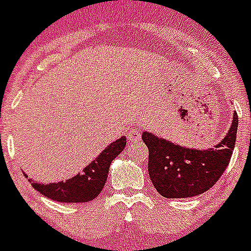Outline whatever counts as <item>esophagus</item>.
<instances>
[{"label":"esophagus","mask_w":251,"mask_h":251,"mask_svg":"<svg viewBox=\"0 0 251 251\" xmlns=\"http://www.w3.org/2000/svg\"><path fill=\"white\" fill-rule=\"evenodd\" d=\"M127 137H128V142L130 143H136L141 140V130L138 127L132 128L130 132L127 133Z\"/></svg>","instance_id":"1"}]
</instances>
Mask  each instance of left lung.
<instances>
[{
	"instance_id": "8db88e82",
	"label": "left lung",
	"mask_w": 251,
	"mask_h": 251,
	"mask_svg": "<svg viewBox=\"0 0 251 251\" xmlns=\"http://www.w3.org/2000/svg\"><path fill=\"white\" fill-rule=\"evenodd\" d=\"M238 115L220 143L212 148H187L145 131L150 151L148 173L155 190L167 199L194 198L213 186L229 164L235 145Z\"/></svg>"
}]
</instances>
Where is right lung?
Wrapping results in <instances>:
<instances>
[{
  "label": "right lung",
  "mask_w": 251,
  "mask_h": 251,
  "mask_svg": "<svg viewBox=\"0 0 251 251\" xmlns=\"http://www.w3.org/2000/svg\"><path fill=\"white\" fill-rule=\"evenodd\" d=\"M126 146V137L123 136L119 140L111 142L98 157L92 160L83 169L75 176L70 177L66 181L40 184L31 182V186L41 195L46 196L58 202H89L94 200L103 190L108 177L109 167L111 162L120 154ZM26 176V174H24Z\"/></svg>",
  "instance_id": "obj_1"
}]
</instances>
